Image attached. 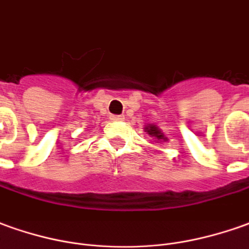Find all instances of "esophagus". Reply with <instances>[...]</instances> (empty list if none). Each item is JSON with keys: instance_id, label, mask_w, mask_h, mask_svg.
Instances as JSON below:
<instances>
[{"instance_id": "esophagus-1", "label": "esophagus", "mask_w": 249, "mask_h": 249, "mask_svg": "<svg viewBox=\"0 0 249 249\" xmlns=\"http://www.w3.org/2000/svg\"><path fill=\"white\" fill-rule=\"evenodd\" d=\"M111 119L114 122H119V121H123L124 118L122 116V115H111Z\"/></svg>"}]
</instances>
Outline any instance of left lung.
Listing matches in <instances>:
<instances>
[{"label": "left lung", "instance_id": "left-lung-1", "mask_svg": "<svg viewBox=\"0 0 249 249\" xmlns=\"http://www.w3.org/2000/svg\"><path fill=\"white\" fill-rule=\"evenodd\" d=\"M145 131H146L147 134L150 135L152 138L154 140H157L159 142H165L167 141V137L161 133V130L156 124H147L146 127H145Z\"/></svg>", "mask_w": 249, "mask_h": 249}]
</instances>
